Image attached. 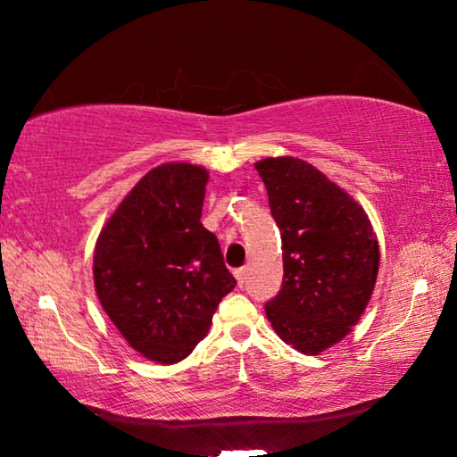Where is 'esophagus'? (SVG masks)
Masks as SVG:
<instances>
[{"label": "esophagus", "mask_w": 457, "mask_h": 457, "mask_svg": "<svg viewBox=\"0 0 457 457\" xmlns=\"http://www.w3.org/2000/svg\"><path fill=\"white\" fill-rule=\"evenodd\" d=\"M236 278H237V284H239V288H242V286L245 284V276H247V268H237L236 270Z\"/></svg>", "instance_id": "34e87169"}]
</instances>
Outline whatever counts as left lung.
Segmentation results:
<instances>
[{
    "label": "left lung",
    "mask_w": 457,
    "mask_h": 457,
    "mask_svg": "<svg viewBox=\"0 0 457 457\" xmlns=\"http://www.w3.org/2000/svg\"><path fill=\"white\" fill-rule=\"evenodd\" d=\"M282 231L284 278L266 316L284 343L319 354L349 335L378 272V242L362 207L294 157L256 163Z\"/></svg>",
    "instance_id": "obj_1"
}]
</instances>
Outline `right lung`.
<instances>
[{"label":"right lung","instance_id":"right-lung-1","mask_svg":"<svg viewBox=\"0 0 457 457\" xmlns=\"http://www.w3.org/2000/svg\"><path fill=\"white\" fill-rule=\"evenodd\" d=\"M204 167L165 163L122 199L95 250V286L108 319L135 351L173 365L207 335L236 288L223 253L201 223Z\"/></svg>","mask_w":457,"mask_h":457}]
</instances>
